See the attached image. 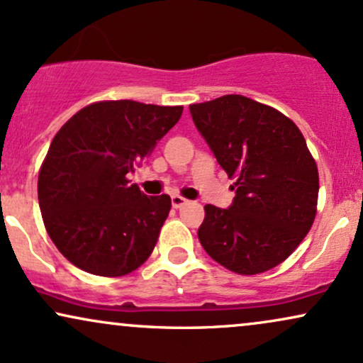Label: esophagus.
<instances>
[{"mask_svg":"<svg viewBox=\"0 0 363 363\" xmlns=\"http://www.w3.org/2000/svg\"><path fill=\"white\" fill-rule=\"evenodd\" d=\"M186 203H189V200L183 199V196H180V195H173L172 196V205L174 208H182L183 205H186Z\"/></svg>","mask_w":363,"mask_h":363,"instance_id":"1","label":"esophagus"}]
</instances>
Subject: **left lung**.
Instances as JSON below:
<instances>
[{
    "mask_svg": "<svg viewBox=\"0 0 363 363\" xmlns=\"http://www.w3.org/2000/svg\"><path fill=\"white\" fill-rule=\"evenodd\" d=\"M191 119L235 191L229 208L205 205L199 240L237 274H259L288 259L310 232L318 168L296 124L244 96L190 106Z\"/></svg>",
    "mask_w": 363,
    "mask_h": 363,
    "instance_id": "1",
    "label": "left lung"
}]
</instances>
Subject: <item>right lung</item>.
<instances>
[{"mask_svg":"<svg viewBox=\"0 0 363 363\" xmlns=\"http://www.w3.org/2000/svg\"><path fill=\"white\" fill-rule=\"evenodd\" d=\"M182 106L102 101L55 134L38 174L45 229L91 274L133 272L153 252L172 199L147 196L128 177L182 118Z\"/></svg>","mask_w":363,"mask_h":363,"instance_id":"right-lung-1","label":"right lung"}]
</instances>
